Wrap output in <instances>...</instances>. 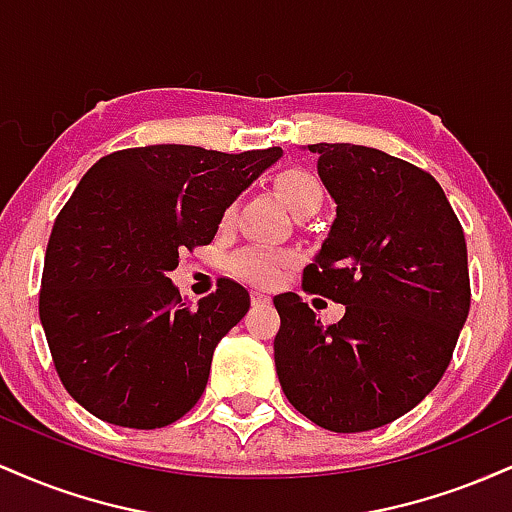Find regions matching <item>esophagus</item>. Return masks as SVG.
Wrapping results in <instances>:
<instances>
[{"instance_id":"34e87169","label":"esophagus","mask_w":512,"mask_h":512,"mask_svg":"<svg viewBox=\"0 0 512 512\" xmlns=\"http://www.w3.org/2000/svg\"><path fill=\"white\" fill-rule=\"evenodd\" d=\"M269 303V296H264L260 291H252V305H264Z\"/></svg>"}]
</instances>
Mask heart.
<instances>
[{"label": "heart", "mask_w": 512, "mask_h": 512, "mask_svg": "<svg viewBox=\"0 0 512 512\" xmlns=\"http://www.w3.org/2000/svg\"><path fill=\"white\" fill-rule=\"evenodd\" d=\"M274 187L276 192H279L284 207L289 209L293 216L303 214V211L308 209L317 211L322 204V197H325L322 185L317 182L315 175H310L308 170H301V168L281 170V173L276 175ZM231 214H233V207L226 211V219ZM233 267H236V272L243 276V279L252 281V284L269 286L279 279L281 257L269 250L255 248V250L243 252V255H238L236 262H233Z\"/></svg>", "instance_id": "b5f03b06"}]
</instances>
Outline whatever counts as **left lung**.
Segmentation results:
<instances>
[{"label": "left lung", "instance_id": "1", "mask_svg": "<svg viewBox=\"0 0 512 512\" xmlns=\"http://www.w3.org/2000/svg\"><path fill=\"white\" fill-rule=\"evenodd\" d=\"M308 151L337 216L303 286L346 310L322 325L301 296H274L276 375L313 424L361 433L414 409L450 366L469 313L467 243L426 170L370 146Z\"/></svg>", "mask_w": 512, "mask_h": 512}]
</instances>
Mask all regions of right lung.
<instances>
[{
	"instance_id": "1",
	"label": "right lung",
	"mask_w": 512,
	"mask_h": 512,
	"mask_svg": "<svg viewBox=\"0 0 512 512\" xmlns=\"http://www.w3.org/2000/svg\"><path fill=\"white\" fill-rule=\"evenodd\" d=\"M281 154L139 146L81 178L50 233L40 322L62 385L86 411L149 431L195 407L250 293L223 279L187 308L168 272L182 250L214 240L223 211Z\"/></svg>"
}]
</instances>
